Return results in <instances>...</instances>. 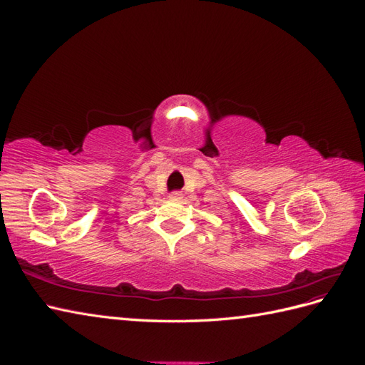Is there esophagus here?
<instances>
[{"mask_svg": "<svg viewBox=\"0 0 365 365\" xmlns=\"http://www.w3.org/2000/svg\"><path fill=\"white\" fill-rule=\"evenodd\" d=\"M170 197H175V200H181V192H173Z\"/></svg>", "mask_w": 365, "mask_h": 365, "instance_id": "esophagus-1", "label": "esophagus"}]
</instances>
